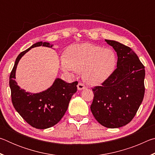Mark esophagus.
<instances>
[{
    "label": "esophagus",
    "instance_id": "1",
    "mask_svg": "<svg viewBox=\"0 0 155 155\" xmlns=\"http://www.w3.org/2000/svg\"><path fill=\"white\" fill-rule=\"evenodd\" d=\"M77 88H78V90H84V89H85L86 87H85V85H84V84L79 83L77 85Z\"/></svg>",
    "mask_w": 155,
    "mask_h": 155
}]
</instances>
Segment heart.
Listing matches in <instances>:
<instances>
[{"label":"heart","mask_w":155,"mask_h":155,"mask_svg":"<svg viewBox=\"0 0 155 155\" xmlns=\"http://www.w3.org/2000/svg\"><path fill=\"white\" fill-rule=\"evenodd\" d=\"M117 55L110 48L90 43L74 44L67 50V57L62 56L61 65L65 72H82L85 82L98 85L104 82L114 72Z\"/></svg>","instance_id":"b5f03b06"}]
</instances>
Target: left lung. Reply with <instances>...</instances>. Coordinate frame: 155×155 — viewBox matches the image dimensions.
Masks as SVG:
<instances>
[{
	"label": "left lung",
	"mask_w": 155,
	"mask_h": 155,
	"mask_svg": "<svg viewBox=\"0 0 155 155\" xmlns=\"http://www.w3.org/2000/svg\"><path fill=\"white\" fill-rule=\"evenodd\" d=\"M105 41L116 52L117 68L101 86L92 88L90 109L101 125L115 128L128 124L142 103L145 69L129 47L114 40Z\"/></svg>",
	"instance_id": "left-lung-1"
}]
</instances>
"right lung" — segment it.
Wrapping results in <instances>:
<instances>
[{"label": "right lung", "instance_id": "1", "mask_svg": "<svg viewBox=\"0 0 155 155\" xmlns=\"http://www.w3.org/2000/svg\"><path fill=\"white\" fill-rule=\"evenodd\" d=\"M41 46L52 48L51 44L39 41L19 54L9 76V86L13 105L20 116L31 127L46 129L53 127L61 120L70 99L77 92L78 82L69 83L57 78L48 89L37 94L27 92L21 89L15 81L18 62L31 48Z\"/></svg>", "mask_w": 155, "mask_h": 155}]
</instances>
